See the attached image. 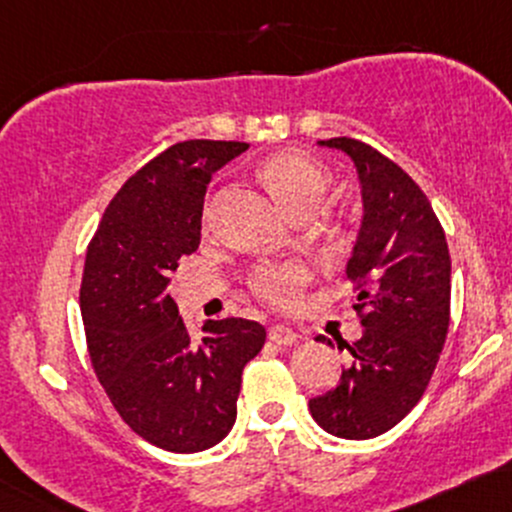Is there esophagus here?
Instances as JSON below:
<instances>
[{"instance_id":"1","label":"esophagus","mask_w":512,"mask_h":512,"mask_svg":"<svg viewBox=\"0 0 512 512\" xmlns=\"http://www.w3.org/2000/svg\"><path fill=\"white\" fill-rule=\"evenodd\" d=\"M267 338H269V342H274V345L289 347L299 340V335H296L291 328H286V325H272L267 333Z\"/></svg>"}]
</instances>
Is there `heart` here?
<instances>
[{"mask_svg": "<svg viewBox=\"0 0 512 512\" xmlns=\"http://www.w3.org/2000/svg\"><path fill=\"white\" fill-rule=\"evenodd\" d=\"M262 179L279 201V206L296 218L299 213H316L330 189V172L316 157L301 150H279L269 155L260 167ZM308 282V267L303 262H265L250 274V286L262 301L286 308L299 299Z\"/></svg>", "mask_w": 512, "mask_h": 512, "instance_id": "obj_1", "label": "heart"}]
</instances>
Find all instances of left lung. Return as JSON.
<instances>
[{
  "label": "left lung",
  "instance_id": "left-lung-1",
  "mask_svg": "<svg viewBox=\"0 0 512 512\" xmlns=\"http://www.w3.org/2000/svg\"><path fill=\"white\" fill-rule=\"evenodd\" d=\"M318 143L350 155L362 187L364 216L347 279L364 333L352 345L340 342L352 364L308 408L330 435L369 440L401 423L428 389L447 340L452 262L428 196L396 162L355 138Z\"/></svg>",
  "mask_w": 512,
  "mask_h": 512
}]
</instances>
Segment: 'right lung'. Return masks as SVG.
<instances>
[{
  "label": "right lung",
  "instance_id": "obj_1",
  "mask_svg": "<svg viewBox=\"0 0 512 512\" xmlns=\"http://www.w3.org/2000/svg\"><path fill=\"white\" fill-rule=\"evenodd\" d=\"M245 150L235 140L167 148L123 184L87 247L80 308L94 374L128 428L167 452L228 435L245 364L267 338L245 318L206 320L194 338L167 291L201 243L206 184Z\"/></svg>",
  "mask_w": 512,
  "mask_h": 512
}]
</instances>
